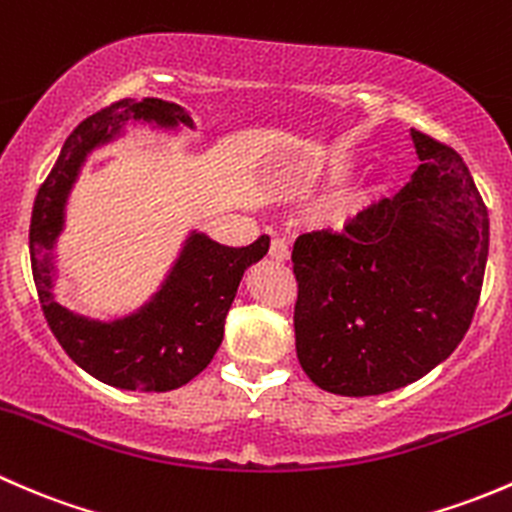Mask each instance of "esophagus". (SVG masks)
Wrapping results in <instances>:
<instances>
[{
    "label": "esophagus",
    "instance_id": "1",
    "mask_svg": "<svg viewBox=\"0 0 512 512\" xmlns=\"http://www.w3.org/2000/svg\"><path fill=\"white\" fill-rule=\"evenodd\" d=\"M268 256L273 258V261H278V263H283V261H288V256H291V251H288V244L283 239H271V246H268Z\"/></svg>",
    "mask_w": 512,
    "mask_h": 512
}]
</instances>
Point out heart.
Wrapping results in <instances>:
<instances>
[{
	"mask_svg": "<svg viewBox=\"0 0 512 512\" xmlns=\"http://www.w3.org/2000/svg\"><path fill=\"white\" fill-rule=\"evenodd\" d=\"M350 172H352V162L345 160V157H335V160H330L328 165V182L330 184L342 182V179L350 177ZM387 192H389V184L382 182V179H372V182L352 189V192L347 194L345 202H342L340 219H355L360 217V214L370 212L374 204H379L384 197H387Z\"/></svg>",
	"mask_w": 512,
	"mask_h": 512,
	"instance_id": "heart-1",
	"label": "heart"
}]
</instances>
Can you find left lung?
Masks as SVG:
<instances>
[{"label": "left lung", "instance_id": "obj_1", "mask_svg": "<svg viewBox=\"0 0 512 512\" xmlns=\"http://www.w3.org/2000/svg\"><path fill=\"white\" fill-rule=\"evenodd\" d=\"M421 165L342 234L293 246L295 352L320 389L394 392L434 370L466 335L488 261V209L456 150L412 130Z\"/></svg>", "mask_w": 512, "mask_h": 512}]
</instances>
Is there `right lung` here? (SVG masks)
I'll return each instance as SVG.
<instances>
[{"instance_id": "add662e5", "label": "right lung", "mask_w": 512, "mask_h": 512, "mask_svg": "<svg viewBox=\"0 0 512 512\" xmlns=\"http://www.w3.org/2000/svg\"><path fill=\"white\" fill-rule=\"evenodd\" d=\"M128 120L194 128L182 105L160 98L140 103L125 98L83 120L63 142L54 170L36 194L29 229L31 273L51 333L81 370L110 387L167 392L212 362L241 276L266 256L268 236L234 249L192 231L160 291L138 313L120 320L103 323L63 308L54 298V246L63 231L68 194L88 152L113 140Z\"/></svg>"}]
</instances>
